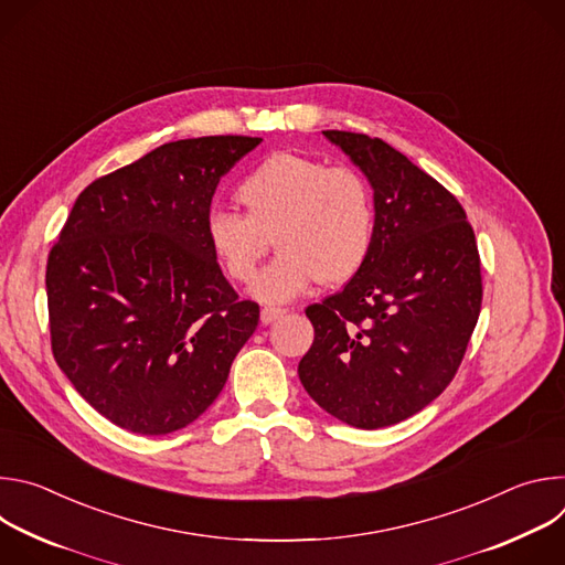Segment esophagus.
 <instances>
[{
    "label": "esophagus",
    "mask_w": 565,
    "mask_h": 565,
    "mask_svg": "<svg viewBox=\"0 0 565 565\" xmlns=\"http://www.w3.org/2000/svg\"><path fill=\"white\" fill-rule=\"evenodd\" d=\"M284 315H286V308H279V306H264L262 308V321H264V324H273V321H277Z\"/></svg>",
    "instance_id": "34e87169"
}]
</instances>
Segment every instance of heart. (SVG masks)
<instances>
[{
  "mask_svg": "<svg viewBox=\"0 0 565 565\" xmlns=\"http://www.w3.org/2000/svg\"><path fill=\"white\" fill-rule=\"evenodd\" d=\"M234 199L244 214L210 212L207 248L232 281L248 284L275 238L279 255L253 286L266 303L290 301L312 281L342 286L373 253L375 194L353 168L277 151L241 179Z\"/></svg>",
  "mask_w": 565,
  "mask_h": 565,
  "instance_id": "heart-1",
  "label": "heart"
}]
</instances>
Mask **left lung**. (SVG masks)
Here are the masks:
<instances>
[{
    "mask_svg": "<svg viewBox=\"0 0 565 565\" xmlns=\"http://www.w3.org/2000/svg\"><path fill=\"white\" fill-rule=\"evenodd\" d=\"M369 179L377 230L366 266L306 308L315 340L299 380L358 429L407 420L454 380L482 301L480 257L462 205L380 138L324 131Z\"/></svg>",
    "mask_w": 565,
    "mask_h": 565,
    "instance_id": "obj_1",
    "label": "left lung"
}]
</instances>
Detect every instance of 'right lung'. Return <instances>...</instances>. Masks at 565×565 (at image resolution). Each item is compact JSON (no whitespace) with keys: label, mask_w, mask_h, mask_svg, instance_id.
I'll return each mask as SVG.
<instances>
[{"label":"right lung","mask_w":565,"mask_h":565,"mask_svg":"<svg viewBox=\"0 0 565 565\" xmlns=\"http://www.w3.org/2000/svg\"><path fill=\"white\" fill-rule=\"evenodd\" d=\"M262 138L166 142L87 185L51 248V349L75 391L114 425L166 436L221 393L259 324L205 241L214 190Z\"/></svg>","instance_id":"add662e5"}]
</instances>
